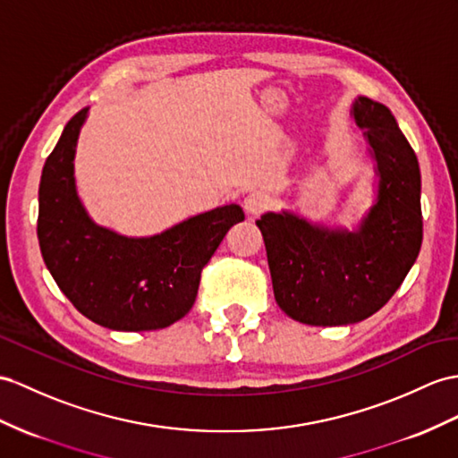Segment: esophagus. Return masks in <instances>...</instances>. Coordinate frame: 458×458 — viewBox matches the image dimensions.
Segmentation results:
<instances>
[{
  "label": "esophagus",
  "mask_w": 458,
  "mask_h": 458,
  "mask_svg": "<svg viewBox=\"0 0 458 458\" xmlns=\"http://www.w3.org/2000/svg\"><path fill=\"white\" fill-rule=\"evenodd\" d=\"M242 206H244V211H247L249 217H256V216H260L262 211H266L267 208L272 206V199H270V196H267L266 192L254 191L247 198H244V204Z\"/></svg>",
  "instance_id": "obj_1"
}]
</instances>
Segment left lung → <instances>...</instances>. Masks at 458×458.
Here are the masks:
<instances>
[{"label": "left lung", "mask_w": 458, "mask_h": 458, "mask_svg": "<svg viewBox=\"0 0 458 458\" xmlns=\"http://www.w3.org/2000/svg\"><path fill=\"white\" fill-rule=\"evenodd\" d=\"M352 116L369 145L377 188L358 227H327L293 211H267L262 231L277 305L310 327H340L375 315L403 285L423 237L421 174L390 110L367 97Z\"/></svg>", "instance_id": "8db88e82"}]
</instances>
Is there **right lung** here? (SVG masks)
Instances as JSON below:
<instances>
[{"label": "right lung", "instance_id": "1", "mask_svg": "<svg viewBox=\"0 0 458 458\" xmlns=\"http://www.w3.org/2000/svg\"><path fill=\"white\" fill-rule=\"evenodd\" d=\"M87 110L65 124L44 163L38 188V244L54 282L97 325L159 330L192 309L202 267L235 223L237 204L188 217L151 237H126L89 217L75 186V148Z\"/></svg>", "mask_w": 458, "mask_h": 458}]
</instances>
